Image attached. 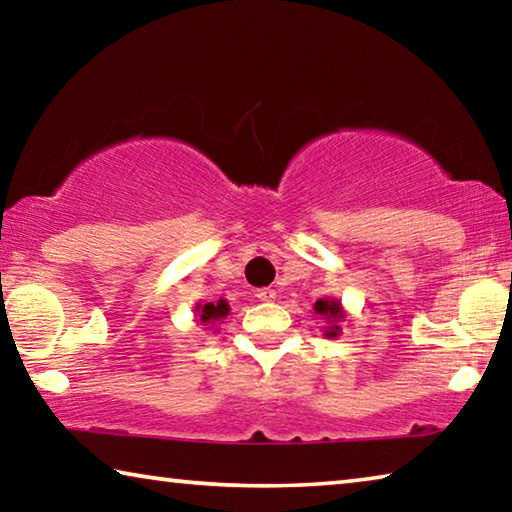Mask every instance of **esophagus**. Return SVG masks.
Masks as SVG:
<instances>
[{"mask_svg": "<svg viewBox=\"0 0 512 512\" xmlns=\"http://www.w3.org/2000/svg\"><path fill=\"white\" fill-rule=\"evenodd\" d=\"M275 298H277V291L271 287L257 291V300H262V302H273Z\"/></svg>", "mask_w": 512, "mask_h": 512, "instance_id": "obj_1", "label": "esophagus"}]
</instances>
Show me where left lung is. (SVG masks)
Masks as SVG:
<instances>
[{
  "label": "left lung",
  "mask_w": 512,
  "mask_h": 512,
  "mask_svg": "<svg viewBox=\"0 0 512 512\" xmlns=\"http://www.w3.org/2000/svg\"><path fill=\"white\" fill-rule=\"evenodd\" d=\"M314 311L327 323L323 327L325 339H339L341 323L348 318V314H345V309L341 305V300L339 298H318L314 305Z\"/></svg>",
  "instance_id": "1"
}]
</instances>
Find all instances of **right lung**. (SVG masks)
Segmentation results:
<instances>
[{"mask_svg":"<svg viewBox=\"0 0 512 512\" xmlns=\"http://www.w3.org/2000/svg\"><path fill=\"white\" fill-rule=\"evenodd\" d=\"M228 314H230V305H228V300H223V298H219L216 302H205V305L198 302V305L194 307L196 323L212 327L214 334L219 332V323H223V320L228 318Z\"/></svg>","mask_w":512,"mask_h":512,"instance_id":"add662e5","label":"right lung"}]
</instances>
